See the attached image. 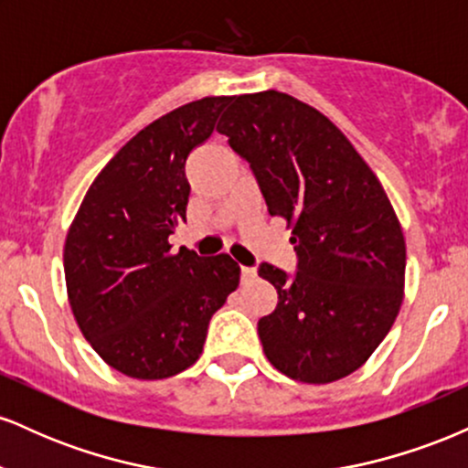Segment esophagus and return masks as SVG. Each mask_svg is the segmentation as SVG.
Here are the masks:
<instances>
[{"mask_svg": "<svg viewBox=\"0 0 468 468\" xmlns=\"http://www.w3.org/2000/svg\"><path fill=\"white\" fill-rule=\"evenodd\" d=\"M255 268H249V266H241V282H250V279H255Z\"/></svg>", "mask_w": 468, "mask_h": 468, "instance_id": "1", "label": "esophagus"}]
</instances>
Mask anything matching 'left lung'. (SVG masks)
I'll return each instance as SVG.
<instances>
[{
  "mask_svg": "<svg viewBox=\"0 0 468 468\" xmlns=\"http://www.w3.org/2000/svg\"><path fill=\"white\" fill-rule=\"evenodd\" d=\"M218 132L250 163L299 255L292 279L260 268L279 294L257 324L266 358L299 383L346 378L388 336L405 297V235L388 193L346 133L290 94L235 96Z\"/></svg>",
  "mask_w": 468,
  "mask_h": 468,
  "instance_id": "8db88e82",
  "label": "left lung"
}]
</instances>
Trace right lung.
Returning a JSON list of instances; mask_svg holds the SVG:
<instances>
[{
    "instance_id": "1",
    "label": "right lung",
    "mask_w": 468,
    "mask_h": 468,
    "mask_svg": "<svg viewBox=\"0 0 468 468\" xmlns=\"http://www.w3.org/2000/svg\"><path fill=\"white\" fill-rule=\"evenodd\" d=\"M230 96L160 116L96 176L63 246L68 302L80 335L116 372L160 380L200 358L208 321L238 288L230 255L171 252L185 222V163L208 141Z\"/></svg>"
}]
</instances>
